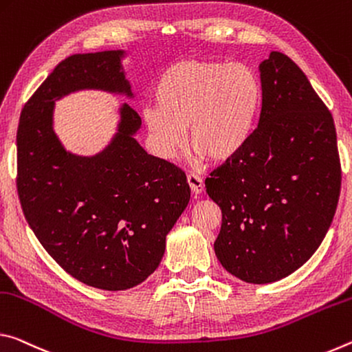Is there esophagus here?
<instances>
[{
  "label": "esophagus",
  "instance_id": "obj_1",
  "mask_svg": "<svg viewBox=\"0 0 352 352\" xmlns=\"http://www.w3.org/2000/svg\"><path fill=\"white\" fill-rule=\"evenodd\" d=\"M187 182H188L190 188H192V192L195 193V197H197V195H199V193H203L204 181H203V177L197 175V173H188Z\"/></svg>",
  "mask_w": 352,
  "mask_h": 352
}]
</instances>
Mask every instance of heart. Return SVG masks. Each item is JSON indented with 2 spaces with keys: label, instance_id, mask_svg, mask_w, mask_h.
Listing matches in <instances>:
<instances>
[{
  "label": "heart",
  "instance_id": "b5f03b06",
  "mask_svg": "<svg viewBox=\"0 0 352 352\" xmlns=\"http://www.w3.org/2000/svg\"><path fill=\"white\" fill-rule=\"evenodd\" d=\"M155 106L143 118L164 157L186 140L214 162L237 155L254 135L263 107L258 74L241 62L184 59L160 72L153 89Z\"/></svg>",
  "mask_w": 352,
  "mask_h": 352
}]
</instances>
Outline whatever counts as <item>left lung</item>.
<instances>
[{
	"label": "left lung",
	"instance_id": "8db88e82",
	"mask_svg": "<svg viewBox=\"0 0 352 352\" xmlns=\"http://www.w3.org/2000/svg\"><path fill=\"white\" fill-rule=\"evenodd\" d=\"M263 107L248 145L206 179L221 209L215 254L250 284L279 280L318 250L336 215L342 166L332 113L289 56L261 63Z\"/></svg>",
	"mask_w": 352,
	"mask_h": 352
}]
</instances>
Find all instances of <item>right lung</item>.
I'll return each instance as SVG.
<instances>
[{
	"label": "right lung",
	"mask_w": 352,
	"mask_h": 352,
	"mask_svg": "<svg viewBox=\"0 0 352 352\" xmlns=\"http://www.w3.org/2000/svg\"><path fill=\"white\" fill-rule=\"evenodd\" d=\"M123 51L73 54L28 100L16 131V192L48 254L85 285L126 290L159 267L165 237L190 199L186 173L134 138L142 118L120 109L118 132L95 157L67 153L53 131L54 100L80 89L132 96Z\"/></svg>",
	"instance_id": "add662e5"
}]
</instances>
